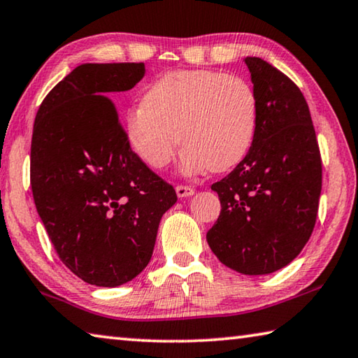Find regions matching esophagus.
<instances>
[{"label":"esophagus","instance_id":"34e87169","mask_svg":"<svg viewBox=\"0 0 358 358\" xmlns=\"http://www.w3.org/2000/svg\"><path fill=\"white\" fill-rule=\"evenodd\" d=\"M193 193H195V189H192L189 185H178L176 187V195L179 198H187V196H192Z\"/></svg>","mask_w":358,"mask_h":358}]
</instances>
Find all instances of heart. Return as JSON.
<instances>
[{
    "mask_svg": "<svg viewBox=\"0 0 358 358\" xmlns=\"http://www.w3.org/2000/svg\"><path fill=\"white\" fill-rule=\"evenodd\" d=\"M122 125L130 149L150 168H165L180 140L185 174L227 171L252 148L258 99L250 83L234 75L173 71L149 86L143 102L129 106Z\"/></svg>",
    "mask_w": 358,
    "mask_h": 358,
    "instance_id": "1",
    "label": "heart"
}]
</instances>
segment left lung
<instances>
[{
    "instance_id": "left-lung-1",
    "label": "left lung",
    "mask_w": 358,
    "mask_h": 358,
    "mask_svg": "<svg viewBox=\"0 0 358 358\" xmlns=\"http://www.w3.org/2000/svg\"><path fill=\"white\" fill-rule=\"evenodd\" d=\"M258 99L252 148L227 178L212 184L222 210L208 243L224 266L266 275L289 264L315 228L322 162L308 103L291 78L247 56Z\"/></svg>"
}]
</instances>
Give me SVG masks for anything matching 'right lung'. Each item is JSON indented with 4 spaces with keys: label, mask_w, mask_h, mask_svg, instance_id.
Segmentation results:
<instances>
[{
    "label": "right lung",
    "mask_w": 358,
    "mask_h": 358,
    "mask_svg": "<svg viewBox=\"0 0 358 358\" xmlns=\"http://www.w3.org/2000/svg\"><path fill=\"white\" fill-rule=\"evenodd\" d=\"M143 62L81 64L37 110L31 189L50 241L86 283L115 287L149 264L162 215L178 201L130 149L113 94L144 77Z\"/></svg>",
    "instance_id": "obj_1"
}]
</instances>
